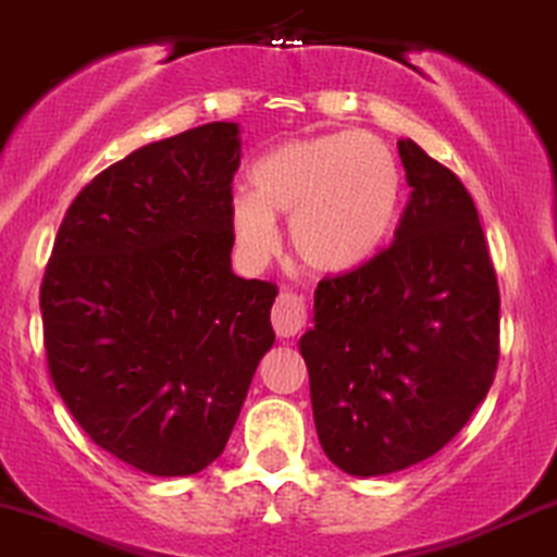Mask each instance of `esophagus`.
Segmentation results:
<instances>
[{"instance_id":"obj_1","label":"esophagus","mask_w":557,"mask_h":557,"mask_svg":"<svg viewBox=\"0 0 557 557\" xmlns=\"http://www.w3.org/2000/svg\"><path fill=\"white\" fill-rule=\"evenodd\" d=\"M309 311H307V301L304 296L293 290H283L277 296L272 307V327L280 338H293V335L301 333L307 327Z\"/></svg>"}]
</instances>
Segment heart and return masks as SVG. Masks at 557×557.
I'll list each match as a JSON object with an SVG mask.
<instances>
[{
	"mask_svg": "<svg viewBox=\"0 0 557 557\" xmlns=\"http://www.w3.org/2000/svg\"><path fill=\"white\" fill-rule=\"evenodd\" d=\"M250 195L230 200L240 256L261 264L277 248L274 219L290 216V246L320 274H344L377 253L394 224L401 171L370 132H333L274 145L248 171Z\"/></svg>",
	"mask_w": 557,
	"mask_h": 557,
	"instance_id": "1",
	"label": "heart"
}]
</instances>
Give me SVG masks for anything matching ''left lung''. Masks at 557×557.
<instances>
[{
    "instance_id": "left-lung-1",
    "label": "left lung",
    "mask_w": 557,
    "mask_h": 557,
    "mask_svg": "<svg viewBox=\"0 0 557 557\" xmlns=\"http://www.w3.org/2000/svg\"><path fill=\"white\" fill-rule=\"evenodd\" d=\"M399 158L409 200L394 243L320 280L298 341L322 449L362 479L447 447L499 362V285L473 198L412 139Z\"/></svg>"
}]
</instances>
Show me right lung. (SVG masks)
Listing matches in <instances>:
<instances>
[{
	"mask_svg": "<svg viewBox=\"0 0 557 557\" xmlns=\"http://www.w3.org/2000/svg\"><path fill=\"white\" fill-rule=\"evenodd\" d=\"M237 124L134 150L73 198L41 280L50 377L97 447L150 475L211 466L272 348L277 285L232 272Z\"/></svg>",
	"mask_w": 557,
	"mask_h": 557,
	"instance_id": "1",
	"label": "right lung"
}]
</instances>
